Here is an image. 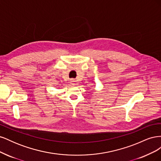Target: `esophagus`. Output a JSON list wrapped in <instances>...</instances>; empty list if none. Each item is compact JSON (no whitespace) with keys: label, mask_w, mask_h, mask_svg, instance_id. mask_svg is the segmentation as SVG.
Segmentation results:
<instances>
[{"label":"esophagus","mask_w":161,"mask_h":161,"mask_svg":"<svg viewBox=\"0 0 161 161\" xmlns=\"http://www.w3.org/2000/svg\"><path fill=\"white\" fill-rule=\"evenodd\" d=\"M70 82V84H71V85H75V80H73V79H71Z\"/></svg>","instance_id":"34e87169"}]
</instances>
